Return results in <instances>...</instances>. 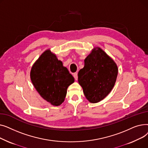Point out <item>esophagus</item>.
<instances>
[{"label":"esophagus","mask_w":148,"mask_h":148,"mask_svg":"<svg viewBox=\"0 0 148 148\" xmlns=\"http://www.w3.org/2000/svg\"><path fill=\"white\" fill-rule=\"evenodd\" d=\"M73 76L74 77V79L75 80H77V79H78V75H77V73H75L73 74Z\"/></svg>","instance_id":"esophagus-1"}]
</instances>
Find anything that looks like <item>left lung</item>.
I'll return each mask as SVG.
<instances>
[{
    "mask_svg": "<svg viewBox=\"0 0 148 148\" xmlns=\"http://www.w3.org/2000/svg\"><path fill=\"white\" fill-rule=\"evenodd\" d=\"M118 73L114 60L99 47H95L84 59L78 73V81L89 102L97 103L111 92Z\"/></svg>",
    "mask_w": 148,
    "mask_h": 148,
    "instance_id": "1",
    "label": "left lung"
}]
</instances>
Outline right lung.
I'll return each mask as SVG.
<instances>
[{
    "mask_svg": "<svg viewBox=\"0 0 148 148\" xmlns=\"http://www.w3.org/2000/svg\"><path fill=\"white\" fill-rule=\"evenodd\" d=\"M30 75L39 94L54 106H60L64 101L68 87L74 82L68 69L49 49L35 62Z\"/></svg>",
    "mask_w": 148,
    "mask_h": 148,
    "instance_id": "right-lung-1",
    "label": "right lung"
}]
</instances>
